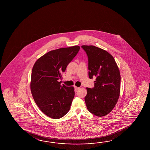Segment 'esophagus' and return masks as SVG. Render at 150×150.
I'll use <instances>...</instances> for the list:
<instances>
[{
  "label": "esophagus",
  "instance_id": "1",
  "mask_svg": "<svg viewBox=\"0 0 150 150\" xmlns=\"http://www.w3.org/2000/svg\"><path fill=\"white\" fill-rule=\"evenodd\" d=\"M74 88H75V90L76 91H79V89H80L79 87H76V86H75L74 87Z\"/></svg>",
  "mask_w": 150,
  "mask_h": 150
}]
</instances>
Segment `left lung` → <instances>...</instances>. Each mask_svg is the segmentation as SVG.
Returning <instances> with one entry per match:
<instances>
[{
  "mask_svg": "<svg viewBox=\"0 0 150 150\" xmlns=\"http://www.w3.org/2000/svg\"><path fill=\"white\" fill-rule=\"evenodd\" d=\"M88 61L89 79L96 77L95 87L86 88L85 101L88 110L94 115H108L115 107L120 96V74L113 57L93 45H82Z\"/></svg>",
  "mask_w": 150,
  "mask_h": 150,
  "instance_id": "1",
  "label": "left lung"
}]
</instances>
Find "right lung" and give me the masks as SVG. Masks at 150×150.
<instances>
[{
  "label": "right lung",
  "mask_w": 150,
  "mask_h": 150,
  "mask_svg": "<svg viewBox=\"0 0 150 150\" xmlns=\"http://www.w3.org/2000/svg\"><path fill=\"white\" fill-rule=\"evenodd\" d=\"M78 45L47 52L35 62L32 69L30 88L40 109L53 119L69 112L75 95L74 87L61 85L62 75L78 53Z\"/></svg>",
  "instance_id": "add662e5"
}]
</instances>
